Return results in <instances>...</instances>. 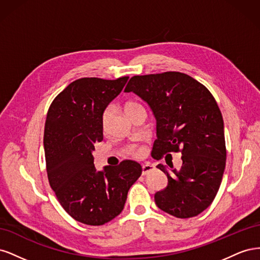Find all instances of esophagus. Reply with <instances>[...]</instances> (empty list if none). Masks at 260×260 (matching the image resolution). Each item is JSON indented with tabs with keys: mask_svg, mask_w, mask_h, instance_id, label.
Returning <instances> with one entry per match:
<instances>
[{
	"mask_svg": "<svg viewBox=\"0 0 260 260\" xmlns=\"http://www.w3.org/2000/svg\"><path fill=\"white\" fill-rule=\"evenodd\" d=\"M155 169V166L152 164H145L142 166V175L145 176V175H148L149 172L153 171Z\"/></svg>",
	"mask_w": 260,
	"mask_h": 260,
	"instance_id": "34e87169",
	"label": "esophagus"
}]
</instances>
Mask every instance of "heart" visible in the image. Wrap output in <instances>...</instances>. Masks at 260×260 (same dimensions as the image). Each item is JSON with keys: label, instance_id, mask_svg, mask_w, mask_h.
<instances>
[{"label": "heart", "instance_id": "b5f03b06", "mask_svg": "<svg viewBox=\"0 0 260 260\" xmlns=\"http://www.w3.org/2000/svg\"><path fill=\"white\" fill-rule=\"evenodd\" d=\"M139 107H142V106H141L139 103H137V102H128V103L124 105V111L125 113H129L130 111H133V109L139 108ZM111 114H112V109L106 108L103 112V115H102V125H103L104 129L106 128L109 118H111Z\"/></svg>", "mask_w": 260, "mask_h": 260}]
</instances>
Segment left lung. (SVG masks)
Instances as JSON below:
<instances>
[{"label":"left lung","mask_w":260,"mask_h":260,"mask_svg":"<svg viewBox=\"0 0 260 260\" xmlns=\"http://www.w3.org/2000/svg\"><path fill=\"white\" fill-rule=\"evenodd\" d=\"M124 92H133L152 109L156 137L152 156L181 152L182 166L159 164L168 185L155 194L157 207L177 218H191L214 201L225 168L221 112L211 93L182 73L135 76Z\"/></svg>","instance_id":"obj_1"}]
</instances>
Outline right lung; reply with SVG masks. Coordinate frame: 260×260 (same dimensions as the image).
Listing matches in <instances>:
<instances>
[{
    "instance_id": "right-lung-1",
    "label": "right lung",
    "mask_w": 260,
    "mask_h": 260,
    "mask_svg": "<svg viewBox=\"0 0 260 260\" xmlns=\"http://www.w3.org/2000/svg\"><path fill=\"white\" fill-rule=\"evenodd\" d=\"M129 79L81 78L55 98L46 116L44 151L51 187L77 221L102 225L120 214L131 185L142 174L137 161L94 166V143L103 140L102 115Z\"/></svg>"
}]
</instances>
